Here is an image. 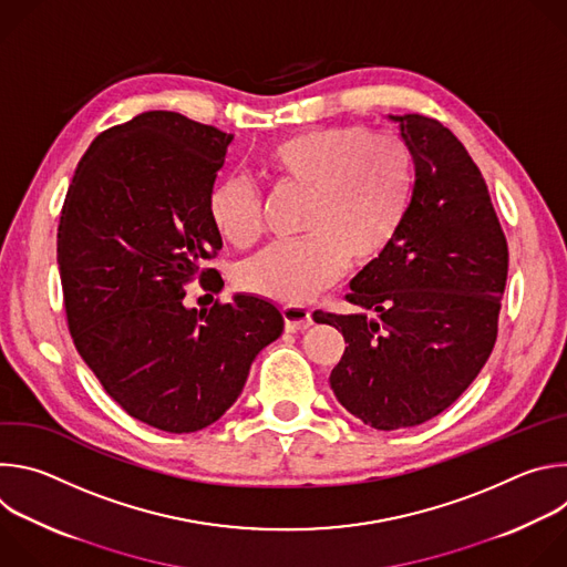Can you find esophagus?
I'll return each mask as SVG.
<instances>
[{"label": "esophagus", "instance_id": "esophagus-1", "mask_svg": "<svg viewBox=\"0 0 567 567\" xmlns=\"http://www.w3.org/2000/svg\"><path fill=\"white\" fill-rule=\"evenodd\" d=\"M282 318H285V328L287 332H302L311 326V311L300 305H285L282 307Z\"/></svg>", "mask_w": 567, "mask_h": 567}]
</instances>
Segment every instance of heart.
<instances>
[{"label": "heart", "instance_id": "heart-1", "mask_svg": "<svg viewBox=\"0 0 567 567\" xmlns=\"http://www.w3.org/2000/svg\"><path fill=\"white\" fill-rule=\"evenodd\" d=\"M280 186L307 190L302 239L274 245L239 267L251 293L298 305L334 285L348 262H374L392 245L406 215L415 154L394 132L368 125H326L285 138L267 154ZM215 230L237 249L262 235V195L247 177H226L208 195Z\"/></svg>", "mask_w": 567, "mask_h": 567}]
</instances>
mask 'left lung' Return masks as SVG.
Masks as SVG:
<instances>
[{"instance_id":"left-lung-1","label":"left lung","mask_w":567,"mask_h":567,"mask_svg":"<svg viewBox=\"0 0 567 567\" xmlns=\"http://www.w3.org/2000/svg\"><path fill=\"white\" fill-rule=\"evenodd\" d=\"M415 154L401 228L354 280L357 313L313 311L348 348L330 374L343 406L377 431L437 417L487 363L509 249L487 184L440 121L392 116Z\"/></svg>"}]
</instances>
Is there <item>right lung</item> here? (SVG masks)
<instances>
[{"mask_svg":"<svg viewBox=\"0 0 567 567\" xmlns=\"http://www.w3.org/2000/svg\"><path fill=\"white\" fill-rule=\"evenodd\" d=\"M233 134L177 112H145L101 132L80 158L58 226V267L73 346L134 420L166 433L217 422L280 311L239 293L197 311L186 287L217 293L208 267L221 235L208 195Z\"/></svg>","mask_w":567,"mask_h":567,"instance_id":"add662e5","label":"right lung"}]
</instances>
